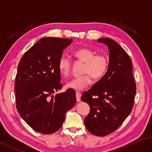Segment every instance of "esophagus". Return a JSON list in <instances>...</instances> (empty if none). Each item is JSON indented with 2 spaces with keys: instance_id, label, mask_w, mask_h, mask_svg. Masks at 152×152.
<instances>
[{
  "instance_id": "1",
  "label": "esophagus",
  "mask_w": 152,
  "mask_h": 152,
  "mask_svg": "<svg viewBox=\"0 0 152 152\" xmlns=\"http://www.w3.org/2000/svg\"><path fill=\"white\" fill-rule=\"evenodd\" d=\"M81 93L80 92H78V91H76V100L77 102H80L81 100Z\"/></svg>"
}]
</instances>
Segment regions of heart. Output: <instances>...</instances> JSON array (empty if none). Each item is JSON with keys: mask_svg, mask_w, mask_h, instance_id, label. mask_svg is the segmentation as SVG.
Segmentation results:
<instances>
[{"mask_svg": "<svg viewBox=\"0 0 152 152\" xmlns=\"http://www.w3.org/2000/svg\"><path fill=\"white\" fill-rule=\"evenodd\" d=\"M73 56L77 59L85 62L83 71L85 75L74 77L66 83V87L76 91L83 90L91 84L93 77L100 80L106 74L109 60L103 53L96 54V52L90 48H82L74 52ZM72 66L71 59L66 56L62 55L59 58L58 69L61 76L65 77L69 76Z\"/></svg>", "mask_w": 152, "mask_h": 152, "instance_id": "b5f03b06", "label": "heart"}]
</instances>
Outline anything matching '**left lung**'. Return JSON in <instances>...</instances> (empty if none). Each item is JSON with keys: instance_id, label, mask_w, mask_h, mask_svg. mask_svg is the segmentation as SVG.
Masks as SVG:
<instances>
[{"instance_id": "1", "label": "left lung", "mask_w": 152, "mask_h": 152, "mask_svg": "<svg viewBox=\"0 0 152 152\" xmlns=\"http://www.w3.org/2000/svg\"><path fill=\"white\" fill-rule=\"evenodd\" d=\"M98 41L108 46V70L103 77L83 93L81 100L91 108L84 120L87 129L93 135L103 137L116 131L131 113L136 83L131 58L121 46L107 37Z\"/></svg>"}]
</instances>
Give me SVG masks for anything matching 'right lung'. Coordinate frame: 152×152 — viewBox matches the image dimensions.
I'll use <instances>...</instances> for the list:
<instances>
[{"label": "right lung", "instance_id": "obj_1", "mask_svg": "<svg viewBox=\"0 0 152 152\" xmlns=\"http://www.w3.org/2000/svg\"><path fill=\"white\" fill-rule=\"evenodd\" d=\"M71 39L45 37L24 53L15 77L16 107L21 117L40 133L59 130L65 113L76 102V92L69 89L54 93L63 87L58 61Z\"/></svg>", "mask_w": 152, "mask_h": 152}]
</instances>
